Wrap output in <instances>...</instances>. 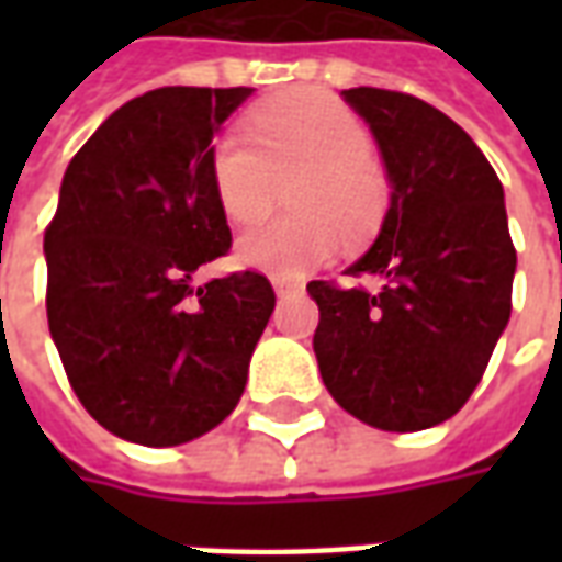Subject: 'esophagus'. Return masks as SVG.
<instances>
[{"instance_id": "34e87169", "label": "esophagus", "mask_w": 562, "mask_h": 562, "mask_svg": "<svg viewBox=\"0 0 562 562\" xmlns=\"http://www.w3.org/2000/svg\"><path fill=\"white\" fill-rule=\"evenodd\" d=\"M297 289H301V282L297 280H273V292L280 294V297L297 292Z\"/></svg>"}]
</instances>
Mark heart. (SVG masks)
Here are the masks:
<instances>
[{
  "mask_svg": "<svg viewBox=\"0 0 562 562\" xmlns=\"http://www.w3.org/2000/svg\"><path fill=\"white\" fill-rule=\"evenodd\" d=\"M249 140L228 132L210 156V177L232 225H256L280 204L285 186L292 220L256 228L237 244V265L277 280H297L328 265L340 234L361 244L385 210V180L373 165L364 123L322 92H294L258 108Z\"/></svg>",
  "mask_w": 562,
  "mask_h": 562,
  "instance_id": "1",
  "label": "heart"
}]
</instances>
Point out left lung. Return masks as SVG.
<instances>
[{"instance_id":"left-lung-1","label":"left lung","mask_w":562,"mask_h":562,"mask_svg":"<svg viewBox=\"0 0 562 562\" xmlns=\"http://www.w3.org/2000/svg\"><path fill=\"white\" fill-rule=\"evenodd\" d=\"M342 99L379 144L391 204L376 244L346 273L382 285H306L322 382L358 422L413 434L470 401L512 313L515 246L503 183L463 128L406 92Z\"/></svg>"}]
</instances>
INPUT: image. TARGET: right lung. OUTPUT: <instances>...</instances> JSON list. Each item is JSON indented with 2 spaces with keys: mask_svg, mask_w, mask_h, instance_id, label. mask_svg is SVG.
<instances>
[{
  "mask_svg": "<svg viewBox=\"0 0 562 562\" xmlns=\"http://www.w3.org/2000/svg\"><path fill=\"white\" fill-rule=\"evenodd\" d=\"M249 87H161L68 161L44 232L47 325L83 409L126 442L183 446L240 401L277 304L256 270L192 285L232 246L210 156Z\"/></svg>",
  "mask_w": 562,
  "mask_h": 562,
  "instance_id": "1",
  "label": "right lung"
}]
</instances>
